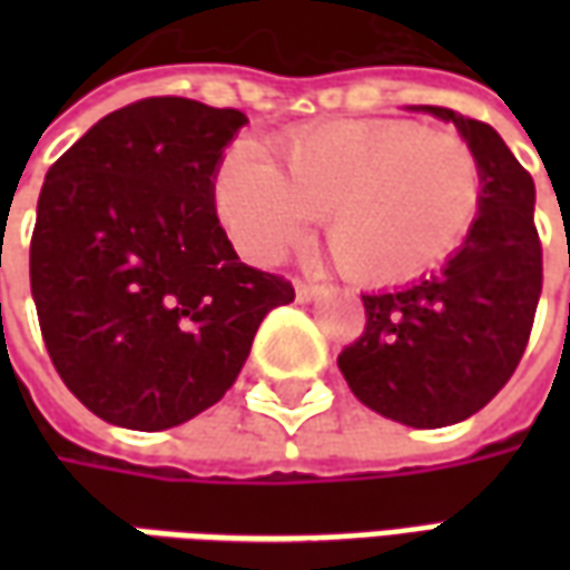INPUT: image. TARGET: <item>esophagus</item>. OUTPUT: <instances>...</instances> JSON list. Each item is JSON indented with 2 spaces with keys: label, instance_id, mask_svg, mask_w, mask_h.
Masks as SVG:
<instances>
[{
  "label": "esophagus",
  "instance_id": "1",
  "mask_svg": "<svg viewBox=\"0 0 570 570\" xmlns=\"http://www.w3.org/2000/svg\"><path fill=\"white\" fill-rule=\"evenodd\" d=\"M326 289V286L308 284V281H296V298L298 302H311V298H317Z\"/></svg>",
  "mask_w": 570,
  "mask_h": 570
}]
</instances>
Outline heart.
Returning a JSON list of instances; mask_svg holds the SVG:
<instances>
[{
	"mask_svg": "<svg viewBox=\"0 0 570 570\" xmlns=\"http://www.w3.org/2000/svg\"><path fill=\"white\" fill-rule=\"evenodd\" d=\"M225 151L213 179L216 210L235 244L277 259L323 216L335 265L357 284L421 277L464 244L482 207V164L454 130L406 118L326 121L272 146Z\"/></svg>",
	"mask_w": 570,
	"mask_h": 570,
	"instance_id": "b5f03b06",
	"label": "heart"
}]
</instances>
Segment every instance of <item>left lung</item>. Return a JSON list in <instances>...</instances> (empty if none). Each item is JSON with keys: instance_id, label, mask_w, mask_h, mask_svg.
<instances>
[{"instance_id": "1", "label": "left lung", "mask_w": 570, "mask_h": 570, "mask_svg": "<svg viewBox=\"0 0 570 570\" xmlns=\"http://www.w3.org/2000/svg\"><path fill=\"white\" fill-rule=\"evenodd\" d=\"M454 128L482 164V207L464 247L419 284L363 296L366 326L338 354L363 406L409 428L476 415L519 366L534 326L543 249L534 179L498 130L445 106H421Z\"/></svg>"}]
</instances>
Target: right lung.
<instances>
[{
	"instance_id": "1",
	"label": "right lung",
	"mask_w": 570,
	"mask_h": 570,
	"mask_svg": "<svg viewBox=\"0 0 570 570\" xmlns=\"http://www.w3.org/2000/svg\"><path fill=\"white\" fill-rule=\"evenodd\" d=\"M240 109L146 97L45 176L30 289L57 375L97 419L167 430L219 403L265 314L296 298L225 237L213 179Z\"/></svg>"
}]
</instances>
